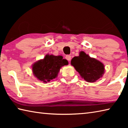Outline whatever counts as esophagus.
Listing matches in <instances>:
<instances>
[{
	"instance_id": "esophagus-1",
	"label": "esophagus",
	"mask_w": 128,
	"mask_h": 128,
	"mask_svg": "<svg viewBox=\"0 0 128 128\" xmlns=\"http://www.w3.org/2000/svg\"><path fill=\"white\" fill-rule=\"evenodd\" d=\"M66 59L68 60V61H70V60H71V56L70 55H66Z\"/></svg>"
}]
</instances>
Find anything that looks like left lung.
Masks as SVG:
<instances>
[{
    "mask_svg": "<svg viewBox=\"0 0 128 128\" xmlns=\"http://www.w3.org/2000/svg\"><path fill=\"white\" fill-rule=\"evenodd\" d=\"M71 64L82 78L88 82H95L102 77L104 72L103 63L94 58H90L84 51L80 52L78 56L73 58Z\"/></svg>",
    "mask_w": 128,
    "mask_h": 128,
    "instance_id": "obj_1",
    "label": "left lung"
}]
</instances>
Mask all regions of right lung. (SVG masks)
I'll return each mask as SVG.
<instances>
[{
  "label": "right lung",
  "mask_w": 128,
  "mask_h": 128,
  "mask_svg": "<svg viewBox=\"0 0 128 128\" xmlns=\"http://www.w3.org/2000/svg\"><path fill=\"white\" fill-rule=\"evenodd\" d=\"M68 64V61L62 59V56L46 55L44 59L33 64L32 70L39 80L47 83L57 77L62 66Z\"/></svg>",
  "instance_id": "add662e5"
}]
</instances>
